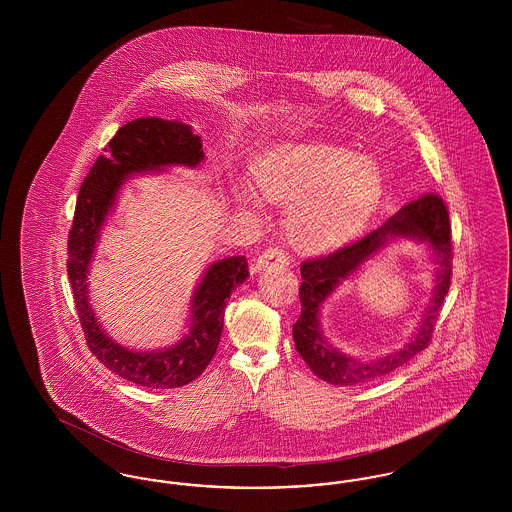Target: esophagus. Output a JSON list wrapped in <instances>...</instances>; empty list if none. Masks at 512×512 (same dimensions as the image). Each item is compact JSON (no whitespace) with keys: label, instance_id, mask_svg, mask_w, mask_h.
<instances>
[{"label":"esophagus","instance_id":"1","mask_svg":"<svg viewBox=\"0 0 512 512\" xmlns=\"http://www.w3.org/2000/svg\"><path fill=\"white\" fill-rule=\"evenodd\" d=\"M290 263V257H288V253L284 251V249H280V247H268L267 251H263L259 257H257V261H255V265H253V270L255 272H261V270H267L270 267H286Z\"/></svg>","mask_w":512,"mask_h":512}]
</instances>
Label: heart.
Wrapping results in <instances>:
<instances>
[{
	"mask_svg": "<svg viewBox=\"0 0 512 512\" xmlns=\"http://www.w3.org/2000/svg\"><path fill=\"white\" fill-rule=\"evenodd\" d=\"M253 180L265 199L290 205L288 238L307 251L334 247L357 234L382 197V176L374 163L322 144L268 151L255 161ZM242 197L251 201L249 194Z\"/></svg>",
	"mask_w": 512,
	"mask_h": 512,
	"instance_id": "1",
	"label": "heart"
}]
</instances>
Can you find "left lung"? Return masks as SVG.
<instances>
[{
    "label": "left lung",
    "instance_id": "1",
    "mask_svg": "<svg viewBox=\"0 0 512 512\" xmlns=\"http://www.w3.org/2000/svg\"><path fill=\"white\" fill-rule=\"evenodd\" d=\"M395 237L426 241L437 255V290L433 303L412 341L401 351L384 360L361 362L334 350L321 336L317 311L323 299L341 279L360 266L365 259ZM453 276V240L449 211L441 195L428 192L403 205L380 228L370 230L363 238L341 245L334 251L301 263V315L293 324V340L299 355L320 380L334 386H359L374 378H382L395 368L409 363L414 355L426 349L436 330L443 299L449 292Z\"/></svg>",
    "mask_w": 512,
    "mask_h": 512
}]
</instances>
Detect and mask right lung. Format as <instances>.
I'll use <instances>...</instances> for the list:
<instances>
[{"label": "right lung", "instance_id": "1", "mask_svg": "<svg viewBox=\"0 0 512 512\" xmlns=\"http://www.w3.org/2000/svg\"><path fill=\"white\" fill-rule=\"evenodd\" d=\"M103 151L78 190L67 244V272L88 349L99 363L132 384L151 390L186 386L201 376L217 353L224 307L236 286L249 276L247 261L238 255L209 267L192 301V330L171 349L136 353L109 340L88 305L86 274L99 228L113 207L115 195L128 174L165 165L195 167L203 159V151L201 138L188 124L157 117L124 124Z\"/></svg>", "mask_w": 512, "mask_h": 512}]
</instances>
